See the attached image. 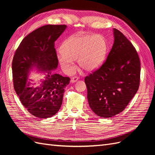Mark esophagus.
Listing matches in <instances>:
<instances>
[{
	"label": "esophagus",
	"instance_id": "esophagus-1",
	"mask_svg": "<svg viewBox=\"0 0 155 155\" xmlns=\"http://www.w3.org/2000/svg\"><path fill=\"white\" fill-rule=\"evenodd\" d=\"M78 79H79V77H78V76H74L71 79V81H70V82H71V83H75L76 81H77Z\"/></svg>",
	"mask_w": 155,
	"mask_h": 155
}]
</instances>
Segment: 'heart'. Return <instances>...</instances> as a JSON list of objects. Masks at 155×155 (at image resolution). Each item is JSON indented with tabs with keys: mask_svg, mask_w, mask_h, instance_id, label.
Wrapping results in <instances>:
<instances>
[{
	"mask_svg": "<svg viewBox=\"0 0 155 155\" xmlns=\"http://www.w3.org/2000/svg\"><path fill=\"white\" fill-rule=\"evenodd\" d=\"M107 42L101 35H73L65 40L58 55V61L64 70L71 72L74 60L87 72L97 68L104 61L107 51Z\"/></svg>",
	"mask_w": 155,
	"mask_h": 155,
	"instance_id": "b5f03b06",
	"label": "heart"
}]
</instances>
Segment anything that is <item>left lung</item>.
<instances>
[{
    "instance_id": "8db88e82",
    "label": "left lung",
    "mask_w": 155,
    "mask_h": 155,
    "mask_svg": "<svg viewBox=\"0 0 155 155\" xmlns=\"http://www.w3.org/2000/svg\"><path fill=\"white\" fill-rule=\"evenodd\" d=\"M114 37L107 59L85 78L89 106L101 118H110L122 112L140 85L141 68L137 50L116 28Z\"/></svg>"
}]
</instances>
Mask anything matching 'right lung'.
<instances>
[{
    "label": "right lung",
    "instance_id": "obj_1",
    "mask_svg": "<svg viewBox=\"0 0 155 155\" xmlns=\"http://www.w3.org/2000/svg\"><path fill=\"white\" fill-rule=\"evenodd\" d=\"M64 25H47L25 37L14 54L12 61L13 87L22 105L39 118L55 115L62 105L68 77L53 74L58 65L55 41L66 29ZM32 66L48 72L40 87H31L27 83V73Z\"/></svg>",
    "mask_w": 155,
    "mask_h": 155
}]
</instances>
